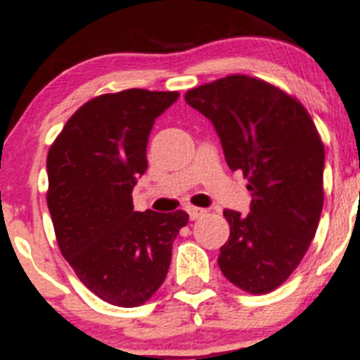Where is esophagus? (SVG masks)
Segmentation results:
<instances>
[{
  "instance_id": "obj_1",
  "label": "esophagus",
  "mask_w": 360,
  "mask_h": 360,
  "mask_svg": "<svg viewBox=\"0 0 360 360\" xmlns=\"http://www.w3.org/2000/svg\"><path fill=\"white\" fill-rule=\"evenodd\" d=\"M188 214H190L191 219H200V217H203L207 214L205 209H200V207H195V205H190L188 207Z\"/></svg>"
}]
</instances>
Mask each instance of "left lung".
<instances>
[{
    "label": "left lung",
    "mask_w": 360,
    "mask_h": 360,
    "mask_svg": "<svg viewBox=\"0 0 360 360\" xmlns=\"http://www.w3.org/2000/svg\"><path fill=\"white\" fill-rule=\"evenodd\" d=\"M212 122L231 170L248 177L250 212L224 210V277L250 294L284 284L307 254L324 203V144L297 99L259 78L231 75L188 90Z\"/></svg>",
    "instance_id": "left-lung-1"
}]
</instances>
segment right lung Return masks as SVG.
<instances>
[{"instance_id": "obj_1", "label": "right lung", "mask_w": 360, "mask_h": 360, "mask_svg": "<svg viewBox=\"0 0 360 360\" xmlns=\"http://www.w3.org/2000/svg\"><path fill=\"white\" fill-rule=\"evenodd\" d=\"M177 92L129 89L83 104L46 157L49 203L60 252L79 281L115 307L146 303L167 277L184 210L136 212L155 120Z\"/></svg>"}]
</instances>
